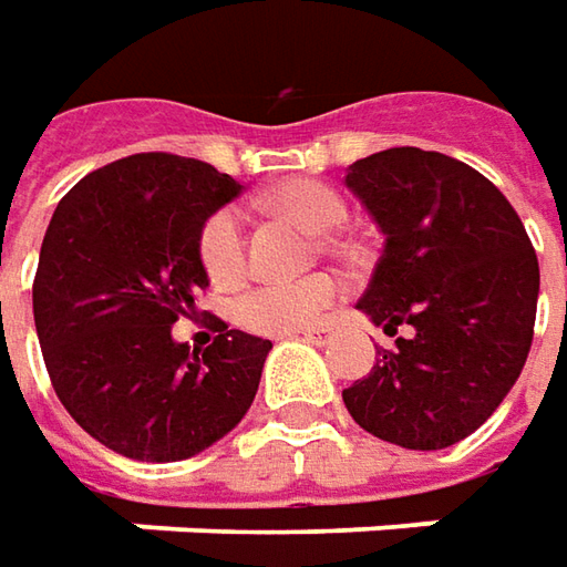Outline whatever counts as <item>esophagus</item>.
Segmentation results:
<instances>
[{
	"label": "esophagus",
	"instance_id": "obj_1",
	"mask_svg": "<svg viewBox=\"0 0 567 567\" xmlns=\"http://www.w3.org/2000/svg\"><path fill=\"white\" fill-rule=\"evenodd\" d=\"M302 338L309 340V343L324 347V343H331V338H334V328H309V331H302Z\"/></svg>",
	"mask_w": 567,
	"mask_h": 567
}]
</instances>
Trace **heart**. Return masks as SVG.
Returning <instances> with one entry per match:
<instances>
[{"label":"heart","mask_w":567,"mask_h":567,"mask_svg":"<svg viewBox=\"0 0 567 567\" xmlns=\"http://www.w3.org/2000/svg\"><path fill=\"white\" fill-rule=\"evenodd\" d=\"M271 205L277 210L293 214L316 233L340 227L347 220V205L334 188L318 179H287L271 192ZM202 265L217 284H233L246 268V233L239 207L214 210L202 227L198 239ZM343 293L338 277L331 274H309L299 280H268L255 284L246 293L236 296L233 318L239 328L255 334H296L318 324L324 312Z\"/></svg>","instance_id":"obj_1"}]
</instances>
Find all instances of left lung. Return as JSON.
<instances>
[{
    "instance_id": "1",
    "label": "left lung",
    "mask_w": 567,
    "mask_h": 567,
    "mask_svg": "<svg viewBox=\"0 0 567 567\" xmlns=\"http://www.w3.org/2000/svg\"><path fill=\"white\" fill-rule=\"evenodd\" d=\"M384 233L357 309L394 338L343 391L381 442L439 451L505 401L534 340L539 265L517 210L483 173L439 151L388 147L347 169Z\"/></svg>"
}]
</instances>
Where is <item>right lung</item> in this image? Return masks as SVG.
<instances>
[{"label": "right lung", "mask_w": 567, "mask_h": 567, "mask_svg": "<svg viewBox=\"0 0 567 567\" xmlns=\"http://www.w3.org/2000/svg\"><path fill=\"white\" fill-rule=\"evenodd\" d=\"M243 186L176 154L87 173L59 205L33 277V324L62 406L132 461H186L255 401L271 340L229 331L205 350L173 340L207 287L202 227Z\"/></svg>", "instance_id": "right-lung-1"}]
</instances>
